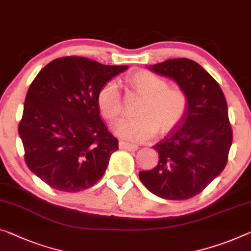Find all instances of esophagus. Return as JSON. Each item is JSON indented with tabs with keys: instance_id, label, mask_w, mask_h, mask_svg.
Wrapping results in <instances>:
<instances>
[{
	"instance_id": "obj_1",
	"label": "esophagus",
	"mask_w": 251,
	"mask_h": 251,
	"mask_svg": "<svg viewBox=\"0 0 251 251\" xmlns=\"http://www.w3.org/2000/svg\"><path fill=\"white\" fill-rule=\"evenodd\" d=\"M119 147H120V149L128 150V151H136V150L138 149V146L137 145L129 144V142H126V141H120V142H119Z\"/></svg>"
}]
</instances>
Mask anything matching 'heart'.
Wrapping results in <instances>:
<instances>
[{"label": "heart", "mask_w": 251, "mask_h": 251, "mask_svg": "<svg viewBox=\"0 0 251 251\" xmlns=\"http://www.w3.org/2000/svg\"><path fill=\"white\" fill-rule=\"evenodd\" d=\"M134 93L142 98L138 118L126 119L115 126V133L122 139L141 142L151 139L157 131L166 133L175 128L187 110L188 98L182 87L168 86L165 77L149 71H138L126 78ZM98 105L107 121L115 122L123 113L121 94L110 82L100 90Z\"/></svg>", "instance_id": "1"}]
</instances>
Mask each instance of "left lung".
Masks as SVG:
<instances>
[{
	"instance_id": "8db88e82",
	"label": "left lung",
	"mask_w": 251,
	"mask_h": 251,
	"mask_svg": "<svg viewBox=\"0 0 251 251\" xmlns=\"http://www.w3.org/2000/svg\"><path fill=\"white\" fill-rule=\"evenodd\" d=\"M150 71L174 79L186 92L187 110L180 122L153 146L155 168L139 173L153 194L187 200L201 193L228 163L232 128L221 87L201 65L187 58L151 65Z\"/></svg>"
}]
</instances>
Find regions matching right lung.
<instances>
[{
	"instance_id": "obj_1",
	"label": "right lung",
	"mask_w": 251,
	"mask_h": 251,
	"mask_svg": "<svg viewBox=\"0 0 251 251\" xmlns=\"http://www.w3.org/2000/svg\"><path fill=\"white\" fill-rule=\"evenodd\" d=\"M126 69L85 57H61L33 79L18 130L26 166L50 187L79 192L105 173L119 147L100 117L98 94Z\"/></svg>"
}]
</instances>
